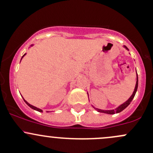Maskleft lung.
<instances>
[{"mask_svg": "<svg viewBox=\"0 0 153 153\" xmlns=\"http://www.w3.org/2000/svg\"><path fill=\"white\" fill-rule=\"evenodd\" d=\"M124 47L126 48L127 50H128V48L127 47H125V46H124ZM136 77H137V78H136V86H135L134 91H133V94H132V95L131 96V97H130L129 99H128V100L126 101V102H125L124 103L122 104V105H120V106H119L118 108H117L116 109H113V110H101V109L96 108H94V106H93V108H94L95 110H97L98 112L108 114H114L120 113V112L123 111L125 108H127L128 105H130V103H131V102L132 100H133V97H134L135 94H136V91H137V89H138V75H137V72H136Z\"/></svg>", "mask_w": 153, "mask_h": 153, "instance_id": "left-lung-1", "label": "left lung"}]
</instances>
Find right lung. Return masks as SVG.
<instances>
[{"instance_id": "obj_1", "label": "right lung", "mask_w": 153, "mask_h": 153, "mask_svg": "<svg viewBox=\"0 0 153 153\" xmlns=\"http://www.w3.org/2000/svg\"><path fill=\"white\" fill-rule=\"evenodd\" d=\"M31 46H33V45H31ZM25 53L24 54V55L22 56V58H23V56H25ZM23 100H24V99H23ZM24 101H25V103L27 104V105H28V106H29L30 108H31L32 109H33V110H36V111H39V112H42V109H40V108H36V107H35V106H33V105H30V104L28 103V102H27L26 100H24Z\"/></svg>"}]
</instances>
